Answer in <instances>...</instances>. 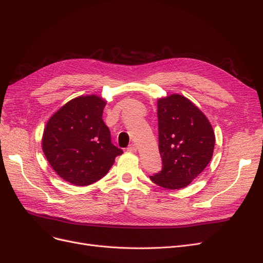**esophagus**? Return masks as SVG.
Masks as SVG:
<instances>
[{"mask_svg":"<svg viewBox=\"0 0 263 263\" xmlns=\"http://www.w3.org/2000/svg\"><path fill=\"white\" fill-rule=\"evenodd\" d=\"M127 151H129V153H136L137 151V146L135 144H132L128 146V148H127Z\"/></svg>","mask_w":263,"mask_h":263,"instance_id":"esophagus-1","label":"esophagus"}]
</instances>
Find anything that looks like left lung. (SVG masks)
<instances>
[{"label":"left lung","mask_w":263,"mask_h":263,"mask_svg":"<svg viewBox=\"0 0 263 263\" xmlns=\"http://www.w3.org/2000/svg\"><path fill=\"white\" fill-rule=\"evenodd\" d=\"M157 107L159 153L163 165L150 180L168 190L186 187L213 157V127L202 110L181 94L158 99Z\"/></svg>","instance_id":"8db88e82"}]
</instances>
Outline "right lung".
<instances>
[{
    "label": "right lung",
    "instance_id": "right-lung-1",
    "mask_svg": "<svg viewBox=\"0 0 263 263\" xmlns=\"http://www.w3.org/2000/svg\"><path fill=\"white\" fill-rule=\"evenodd\" d=\"M106 101L97 94L67 102L47 122L42 148L54 172L77 186L90 185L112 168L123 150L110 142L102 119Z\"/></svg>",
    "mask_w": 263,
    "mask_h": 263
}]
</instances>
